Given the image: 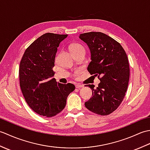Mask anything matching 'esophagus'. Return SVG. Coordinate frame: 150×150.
Segmentation results:
<instances>
[{"label": "esophagus", "instance_id": "esophagus-1", "mask_svg": "<svg viewBox=\"0 0 150 150\" xmlns=\"http://www.w3.org/2000/svg\"><path fill=\"white\" fill-rule=\"evenodd\" d=\"M83 86H84V85H82V84H77L75 85V88H77V89L82 88Z\"/></svg>", "mask_w": 150, "mask_h": 150}]
</instances>
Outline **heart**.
Here are the masks:
<instances>
[{
	"instance_id": "1",
	"label": "heart",
	"mask_w": 150,
	"mask_h": 150,
	"mask_svg": "<svg viewBox=\"0 0 150 150\" xmlns=\"http://www.w3.org/2000/svg\"><path fill=\"white\" fill-rule=\"evenodd\" d=\"M69 48H70V51H71V52L73 54L79 52H81V51H84V50H85L84 46L81 45V44H79V43H73V44H71Z\"/></svg>"
}]
</instances>
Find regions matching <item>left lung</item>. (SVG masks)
<instances>
[{"label":"left lung","mask_w":150,"mask_h":150,"mask_svg":"<svg viewBox=\"0 0 150 150\" xmlns=\"http://www.w3.org/2000/svg\"><path fill=\"white\" fill-rule=\"evenodd\" d=\"M79 38L90 50L88 71L100 81L96 88L93 84L86 85L93 96L85 106L95 113L108 115L117 110L125 96L129 79L128 57L120 43L103 33H82Z\"/></svg>","instance_id":"8db88e82"}]
</instances>
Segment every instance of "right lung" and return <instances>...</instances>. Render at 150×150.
Wrapping results in <instances>:
<instances>
[{
    "instance_id": "obj_1",
    "label": "right lung",
    "mask_w": 150,
    "mask_h": 150,
    "mask_svg": "<svg viewBox=\"0 0 150 150\" xmlns=\"http://www.w3.org/2000/svg\"><path fill=\"white\" fill-rule=\"evenodd\" d=\"M67 37L52 33L42 35L26 50L20 62L22 93L28 106L40 115L52 117L59 113L75 88L73 84H60L52 78L57 47Z\"/></svg>"
}]
</instances>
